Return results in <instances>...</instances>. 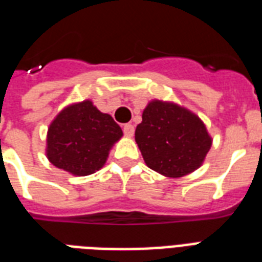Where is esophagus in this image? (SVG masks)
<instances>
[{
    "mask_svg": "<svg viewBox=\"0 0 262 262\" xmlns=\"http://www.w3.org/2000/svg\"><path fill=\"white\" fill-rule=\"evenodd\" d=\"M123 133L127 137H132V136L135 135V126L132 125V123H126V125H123Z\"/></svg>",
    "mask_w": 262,
    "mask_h": 262,
    "instance_id": "34e87169",
    "label": "esophagus"
}]
</instances>
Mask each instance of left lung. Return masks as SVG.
<instances>
[{
    "label": "left lung",
    "mask_w": 262,
    "mask_h": 262,
    "mask_svg": "<svg viewBox=\"0 0 262 262\" xmlns=\"http://www.w3.org/2000/svg\"><path fill=\"white\" fill-rule=\"evenodd\" d=\"M135 139L148 167L171 178L197 170L212 145L207 127L197 115L160 100L145 107Z\"/></svg>",
    "instance_id": "obj_1"
}]
</instances>
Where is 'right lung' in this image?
<instances>
[{
	"instance_id": "add662e5",
	"label": "right lung",
	"mask_w": 262,
	"mask_h": 262,
	"mask_svg": "<svg viewBox=\"0 0 262 262\" xmlns=\"http://www.w3.org/2000/svg\"><path fill=\"white\" fill-rule=\"evenodd\" d=\"M122 137L113 117L90 100L59 113L47 132V158L55 167L75 175H90L106 163L108 151Z\"/></svg>"
}]
</instances>
